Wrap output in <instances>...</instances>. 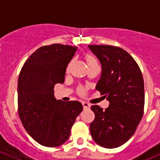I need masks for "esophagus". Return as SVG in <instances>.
<instances>
[{"instance_id":"esophagus-1","label":"esophagus","mask_w":160,"mask_h":160,"mask_svg":"<svg viewBox=\"0 0 160 160\" xmlns=\"http://www.w3.org/2000/svg\"><path fill=\"white\" fill-rule=\"evenodd\" d=\"M82 105H83V107H84V109H89L90 107V104L87 102H82Z\"/></svg>"}]
</instances>
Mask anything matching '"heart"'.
I'll list each match as a JSON object with an SVG mask.
<instances>
[{
	"instance_id": "1",
	"label": "heart",
	"mask_w": 160,
	"mask_h": 160,
	"mask_svg": "<svg viewBox=\"0 0 160 160\" xmlns=\"http://www.w3.org/2000/svg\"><path fill=\"white\" fill-rule=\"evenodd\" d=\"M84 59H85V62H86V65H87L88 68L91 67L93 65H99V64H98V60H96V58L90 53H85V55H84ZM73 61H74V60H71V61L68 64L67 67H66V73H68L70 71V67H71V65H72L73 64ZM77 93L80 95H85V93H86V89H85V87H83V86H80V87L78 88Z\"/></svg>"
}]
</instances>
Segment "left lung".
Masks as SVG:
<instances>
[{
  "label": "left lung",
  "instance_id": "obj_1",
  "mask_svg": "<svg viewBox=\"0 0 160 160\" xmlns=\"http://www.w3.org/2000/svg\"><path fill=\"white\" fill-rule=\"evenodd\" d=\"M89 48L102 66L96 90L109 101L104 110L91 106L95 119L90 134L99 145L114 149L133 136L144 115V79L134 58L120 47L91 45Z\"/></svg>",
  "mask_w": 160,
  "mask_h": 160
}]
</instances>
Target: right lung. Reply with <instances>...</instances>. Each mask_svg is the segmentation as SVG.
<instances>
[{
    "label": "right lung",
    "instance_id": "1",
    "mask_svg": "<svg viewBox=\"0 0 160 160\" xmlns=\"http://www.w3.org/2000/svg\"><path fill=\"white\" fill-rule=\"evenodd\" d=\"M75 46L52 44L37 49L26 60L18 79V114L24 128L39 144L58 147L70 135L83 110L79 101L56 100L54 87L65 81Z\"/></svg>",
    "mask_w": 160,
    "mask_h": 160
}]
</instances>
